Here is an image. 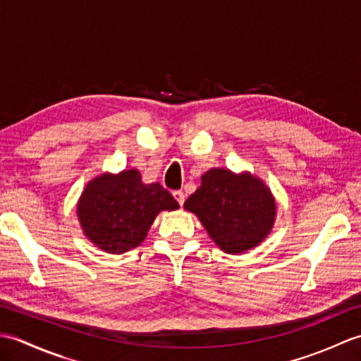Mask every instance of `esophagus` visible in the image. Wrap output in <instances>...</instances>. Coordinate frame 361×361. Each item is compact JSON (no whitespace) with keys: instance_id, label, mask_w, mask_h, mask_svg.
Returning <instances> with one entry per match:
<instances>
[{"instance_id":"esophagus-1","label":"esophagus","mask_w":361,"mask_h":361,"mask_svg":"<svg viewBox=\"0 0 361 361\" xmlns=\"http://www.w3.org/2000/svg\"><path fill=\"white\" fill-rule=\"evenodd\" d=\"M173 197H175V200L178 202L180 206H183V203H185V200H186V195H185V192H183V190H175Z\"/></svg>"}]
</instances>
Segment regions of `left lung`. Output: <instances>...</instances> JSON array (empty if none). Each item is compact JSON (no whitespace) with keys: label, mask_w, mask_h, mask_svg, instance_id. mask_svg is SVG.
Returning a JSON list of instances; mask_svg holds the SVG:
<instances>
[{"label":"left lung","mask_w":361,"mask_h":361,"mask_svg":"<svg viewBox=\"0 0 361 361\" xmlns=\"http://www.w3.org/2000/svg\"><path fill=\"white\" fill-rule=\"evenodd\" d=\"M211 239L228 255L257 247L270 234L276 203L262 180L248 172L211 169L202 175V186L185 202Z\"/></svg>","instance_id":"8db88e82"}]
</instances>
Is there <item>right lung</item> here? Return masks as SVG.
I'll return each instance as SVG.
<instances>
[{"label":"right lung","mask_w":361,"mask_h":361,"mask_svg":"<svg viewBox=\"0 0 361 361\" xmlns=\"http://www.w3.org/2000/svg\"><path fill=\"white\" fill-rule=\"evenodd\" d=\"M180 204L159 183L144 185L136 169L91 180L78 203L83 233L96 247L121 255L140 247L161 211Z\"/></svg>","instance_id":"obj_1"}]
</instances>
